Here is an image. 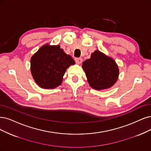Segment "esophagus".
Listing matches in <instances>:
<instances>
[{"label": "esophagus", "mask_w": 151, "mask_h": 151, "mask_svg": "<svg viewBox=\"0 0 151 151\" xmlns=\"http://www.w3.org/2000/svg\"><path fill=\"white\" fill-rule=\"evenodd\" d=\"M76 63L78 64H80L82 62V58H76L75 59Z\"/></svg>", "instance_id": "obj_1"}]
</instances>
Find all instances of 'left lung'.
Instances as JSON below:
<instances>
[{"instance_id": "obj_1", "label": "left lung", "mask_w": 151, "mask_h": 151, "mask_svg": "<svg viewBox=\"0 0 151 151\" xmlns=\"http://www.w3.org/2000/svg\"><path fill=\"white\" fill-rule=\"evenodd\" d=\"M90 86L96 90H106L112 87L119 75L118 66L114 60L99 50H95L90 59L83 62Z\"/></svg>"}]
</instances>
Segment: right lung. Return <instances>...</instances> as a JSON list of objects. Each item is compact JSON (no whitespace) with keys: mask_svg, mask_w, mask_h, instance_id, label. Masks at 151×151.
I'll use <instances>...</instances> for the list:
<instances>
[{"mask_svg":"<svg viewBox=\"0 0 151 151\" xmlns=\"http://www.w3.org/2000/svg\"><path fill=\"white\" fill-rule=\"evenodd\" d=\"M75 61L60 46L45 44L30 59V71L37 85L43 89L60 86L66 69Z\"/></svg>","mask_w":151,"mask_h":151,"instance_id":"add662e5","label":"right lung"}]
</instances>
